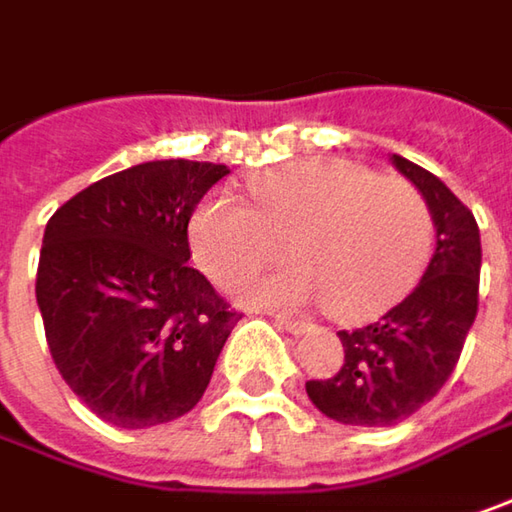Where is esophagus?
Returning a JSON list of instances; mask_svg holds the SVG:
<instances>
[{
    "instance_id": "1",
    "label": "esophagus",
    "mask_w": 512,
    "mask_h": 512,
    "mask_svg": "<svg viewBox=\"0 0 512 512\" xmlns=\"http://www.w3.org/2000/svg\"><path fill=\"white\" fill-rule=\"evenodd\" d=\"M273 322H276L279 328L291 331V334H305V331H308V322L294 320V317H288V314H273Z\"/></svg>"
}]
</instances>
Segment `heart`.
Returning <instances> with one entry per match:
<instances>
[{
	"label": "heart",
	"mask_w": 512,
	"mask_h": 512,
	"mask_svg": "<svg viewBox=\"0 0 512 512\" xmlns=\"http://www.w3.org/2000/svg\"><path fill=\"white\" fill-rule=\"evenodd\" d=\"M253 207L210 192L190 218L198 265L239 288L288 253L296 265L250 285L270 305H317L334 320H369L403 294L429 253L432 218L403 178L345 158H299L250 175Z\"/></svg>",
	"instance_id": "b5f03b06"
}]
</instances>
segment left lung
Segmentation results:
<instances>
[{
	"instance_id": "1",
	"label": "left lung",
	"mask_w": 512,
	"mask_h": 512,
	"mask_svg": "<svg viewBox=\"0 0 512 512\" xmlns=\"http://www.w3.org/2000/svg\"><path fill=\"white\" fill-rule=\"evenodd\" d=\"M395 164L426 198L435 253L418 288L357 331H340L345 360L334 377L305 383L322 415L351 426H392L441 392L478 314L481 239L473 213L418 164Z\"/></svg>"
}]
</instances>
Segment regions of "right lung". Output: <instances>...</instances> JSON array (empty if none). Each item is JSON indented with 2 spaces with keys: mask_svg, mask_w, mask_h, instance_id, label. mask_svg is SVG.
Wrapping results in <instances>:
<instances>
[{
  "mask_svg": "<svg viewBox=\"0 0 512 512\" xmlns=\"http://www.w3.org/2000/svg\"><path fill=\"white\" fill-rule=\"evenodd\" d=\"M227 172L184 158L138 164L45 224L37 305L48 351L106 423L146 429L187 415L242 320L187 262L192 210Z\"/></svg>",
  "mask_w": 512,
  "mask_h": 512,
  "instance_id": "right-lung-1",
  "label": "right lung"
}]
</instances>
